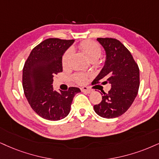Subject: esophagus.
Listing matches in <instances>:
<instances>
[{
	"instance_id": "esophagus-1",
	"label": "esophagus",
	"mask_w": 159,
	"mask_h": 159,
	"mask_svg": "<svg viewBox=\"0 0 159 159\" xmlns=\"http://www.w3.org/2000/svg\"><path fill=\"white\" fill-rule=\"evenodd\" d=\"M81 91L83 92H85V93H91L92 92V90L89 89L88 87H83L81 89Z\"/></svg>"
}]
</instances>
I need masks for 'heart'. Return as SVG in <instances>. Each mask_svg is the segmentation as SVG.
I'll return each instance as SVG.
<instances>
[{
  "label": "heart",
  "instance_id": "b5f03b06",
  "mask_svg": "<svg viewBox=\"0 0 159 159\" xmlns=\"http://www.w3.org/2000/svg\"><path fill=\"white\" fill-rule=\"evenodd\" d=\"M79 48L91 61H96L102 55V48L100 45L93 40H85L79 44ZM72 52L68 49L64 53L62 57V64L63 66H66L69 62ZM74 81L78 84H84L87 81V76L83 74H76L74 76Z\"/></svg>",
  "mask_w": 159,
  "mask_h": 159
}]
</instances>
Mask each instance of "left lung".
<instances>
[{"mask_svg": "<svg viewBox=\"0 0 159 159\" xmlns=\"http://www.w3.org/2000/svg\"><path fill=\"white\" fill-rule=\"evenodd\" d=\"M105 48L106 60L100 73L93 81L102 85L109 83L111 89L102 91L101 102L93 106L101 117L113 119L120 116L131 106L139 88V68L131 53L120 41L114 38H97Z\"/></svg>", "mask_w": 159, "mask_h": 159, "instance_id": "obj_1", "label": "left lung"}]
</instances>
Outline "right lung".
Instances as JSON below:
<instances>
[{
  "label": "right lung",
  "mask_w": 159,
  "mask_h": 159,
  "mask_svg": "<svg viewBox=\"0 0 159 159\" xmlns=\"http://www.w3.org/2000/svg\"><path fill=\"white\" fill-rule=\"evenodd\" d=\"M74 40L48 38L33 48L23 69V88L29 105L45 119L57 121L68 115L72 101L80 89L68 91L53 89L54 76L62 71V57Z\"/></svg>",
  "instance_id": "add662e5"
}]
</instances>
